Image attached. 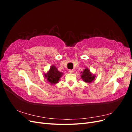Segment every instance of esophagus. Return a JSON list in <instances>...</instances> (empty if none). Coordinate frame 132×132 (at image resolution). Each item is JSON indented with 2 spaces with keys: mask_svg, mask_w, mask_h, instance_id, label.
Returning a JSON list of instances; mask_svg holds the SVG:
<instances>
[{
  "mask_svg": "<svg viewBox=\"0 0 132 132\" xmlns=\"http://www.w3.org/2000/svg\"><path fill=\"white\" fill-rule=\"evenodd\" d=\"M69 73H73V72H74V70H69Z\"/></svg>",
  "mask_w": 132,
  "mask_h": 132,
  "instance_id": "esophagus-1",
  "label": "esophagus"
}]
</instances>
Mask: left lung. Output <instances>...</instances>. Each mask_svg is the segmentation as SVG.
<instances>
[{
	"label": "left lung",
	"instance_id": "1",
	"mask_svg": "<svg viewBox=\"0 0 132 132\" xmlns=\"http://www.w3.org/2000/svg\"><path fill=\"white\" fill-rule=\"evenodd\" d=\"M81 78L85 82L91 84L94 81L96 75L92 73L88 68H85L81 72Z\"/></svg>",
	"mask_w": 132,
	"mask_h": 132
}]
</instances>
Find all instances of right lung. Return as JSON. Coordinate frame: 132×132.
<instances>
[{
  "instance_id": "right-lung-1",
  "label": "right lung",
  "mask_w": 132,
  "mask_h": 132,
  "mask_svg": "<svg viewBox=\"0 0 132 132\" xmlns=\"http://www.w3.org/2000/svg\"><path fill=\"white\" fill-rule=\"evenodd\" d=\"M44 78L47 80V82L50 84L55 85L59 82L63 73L58 71L57 68L52 65L50 68V70L47 73L43 74Z\"/></svg>"
}]
</instances>
